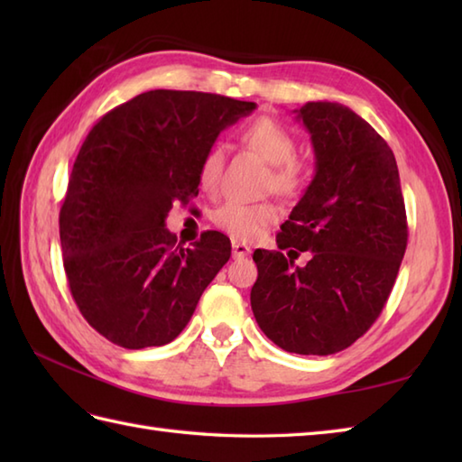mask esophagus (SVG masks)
<instances>
[{
  "mask_svg": "<svg viewBox=\"0 0 462 462\" xmlns=\"http://www.w3.org/2000/svg\"><path fill=\"white\" fill-rule=\"evenodd\" d=\"M250 246H246V244L244 242H238V240H234L232 242V256L234 258H246V256H250Z\"/></svg>",
  "mask_w": 462,
  "mask_h": 462,
  "instance_id": "esophagus-1",
  "label": "esophagus"
}]
</instances>
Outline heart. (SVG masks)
Listing matches in <instances>:
<instances>
[{"mask_svg": "<svg viewBox=\"0 0 462 462\" xmlns=\"http://www.w3.org/2000/svg\"><path fill=\"white\" fill-rule=\"evenodd\" d=\"M240 139L263 161L272 164L268 184L282 194H296L303 184V164L296 159V139L293 134L270 116L248 123L240 131ZM224 169L222 144H212L202 154L199 164V182L206 192H216ZM278 218L276 206L270 202L226 200L212 214V222L222 232L238 242L258 238L266 226Z\"/></svg>", "mask_w": 462, "mask_h": 462, "instance_id": "heart-1", "label": "heart"}]
</instances>
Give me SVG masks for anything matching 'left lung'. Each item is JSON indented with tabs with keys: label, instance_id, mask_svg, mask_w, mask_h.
Segmentation results:
<instances>
[{
	"label": "left lung",
	"instance_id": "8db88e82",
	"mask_svg": "<svg viewBox=\"0 0 462 462\" xmlns=\"http://www.w3.org/2000/svg\"><path fill=\"white\" fill-rule=\"evenodd\" d=\"M311 134L316 176L276 236L256 250L254 318L278 347L331 356L365 333L387 303L407 248L395 154L373 126L339 103L298 111ZM298 251L310 260L300 269Z\"/></svg>",
	"mask_w": 462,
	"mask_h": 462
}]
</instances>
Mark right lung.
<instances>
[{"label":"right lung","instance_id":"add662e5","mask_svg":"<svg viewBox=\"0 0 462 462\" xmlns=\"http://www.w3.org/2000/svg\"><path fill=\"white\" fill-rule=\"evenodd\" d=\"M256 103L156 89L103 115L77 154L59 212L69 290L93 329L125 349L171 343L230 258L208 230L190 248L164 228L172 204L199 194L216 136Z\"/></svg>","mask_w":462,"mask_h":462}]
</instances>
